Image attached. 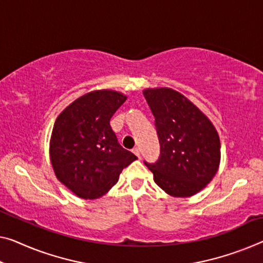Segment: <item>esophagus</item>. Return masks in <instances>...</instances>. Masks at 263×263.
<instances>
[{"mask_svg":"<svg viewBox=\"0 0 263 263\" xmlns=\"http://www.w3.org/2000/svg\"><path fill=\"white\" fill-rule=\"evenodd\" d=\"M132 152L133 154H135L137 157H138V158H140V148L139 147H135L132 150Z\"/></svg>","mask_w":263,"mask_h":263,"instance_id":"obj_1","label":"esophagus"}]
</instances>
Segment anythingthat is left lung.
I'll return each mask as SVG.
<instances>
[{
	"label": "left lung",
	"instance_id": "1",
	"mask_svg": "<svg viewBox=\"0 0 263 263\" xmlns=\"http://www.w3.org/2000/svg\"><path fill=\"white\" fill-rule=\"evenodd\" d=\"M155 116L160 156L147 164L157 185L172 197H191L204 189L218 170L221 143L210 119L170 87L145 88Z\"/></svg>",
	"mask_w": 263,
	"mask_h": 263
}]
</instances>
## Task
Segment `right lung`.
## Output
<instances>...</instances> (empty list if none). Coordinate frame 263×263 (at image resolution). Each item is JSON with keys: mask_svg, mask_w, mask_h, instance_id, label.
Masks as SVG:
<instances>
[{"mask_svg": "<svg viewBox=\"0 0 263 263\" xmlns=\"http://www.w3.org/2000/svg\"><path fill=\"white\" fill-rule=\"evenodd\" d=\"M125 94L113 89L86 93L70 103L54 123L49 158L57 178L78 197L97 199L118 182L137 157L117 140L109 119Z\"/></svg>", "mask_w": 263, "mask_h": 263, "instance_id": "1", "label": "right lung"}]
</instances>
